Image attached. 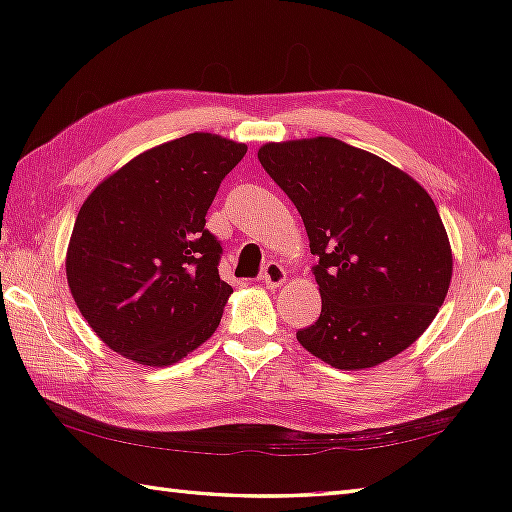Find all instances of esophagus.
Wrapping results in <instances>:
<instances>
[{
  "label": "esophagus",
  "instance_id": "34e87169",
  "mask_svg": "<svg viewBox=\"0 0 512 512\" xmlns=\"http://www.w3.org/2000/svg\"><path fill=\"white\" fill-rule=\"evenodd\" d=\"M259 277H262L266 288H277V286H281L286 281V270H284V266H281L279 262H268L264 266V270H262V275H259Z\"/></svg>",
  "mask_w": 512,
  "mask_h": 512
}]
</instances>
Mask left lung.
<instances>
[{"label":"left lung","mask_w":512,"mask_h":512,"mask_svg":"<svg viewBox=\"0 0 512 512\" xmlns=\"http://www.w3.org/2000/svg\"><path fill=\"white\" fill-rule=\"evenodd\" d=\"M266 173L297 206L321 292L299 343L336 369L389 361L418 339L447 297L453 257L431 195L405 171L343 140L268 143Z\"/></svg>","instance_id":"1"}]
</instances>
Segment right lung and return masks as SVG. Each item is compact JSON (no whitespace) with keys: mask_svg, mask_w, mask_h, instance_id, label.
I'll use <instances>...</instances> for the list:
<instances>
[{"mask_svg":"<svg viewBox=\"0 0 512 512\" xmlns=\"http://www.w3.org/2000/svg\"><path fill=\"white\" fill-rule=\"evenodd\" d=\"M246 145L187 134L129 160L83 202L65 273L90 328L114 352L162 367L220 325L233 288L206 211Z\"/></svg>","mask_w":512,"mask_h":512,"instance_id":"1","label":"right lung"}]
</instances>
